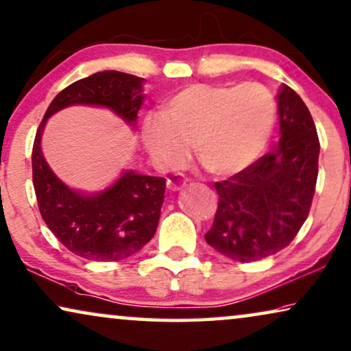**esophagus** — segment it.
<instances>
[{
    "label": "esophagus",
    "mask_w": 351,
    "mask_h": 351,
    "mask_svg": "<svg viewBox=\"0 0 351 351\" xmlns=\"http://www.w3.org/2000/svg\"><path fill=\"white\" fill-rule=\"evenodd\" d=\"M184 186H186V180L180 175H173L167 180V187H169V191H171V192H178Z\"/></svg>",
    "instance_id": "34e87169"
}]
</instances>
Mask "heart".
I'll list each match as a JSON object with an SVG mask.
<instances>
[{
	"instance_id": "b5f03b06",
	"label": "heart",
	"mask_w": 351,
	"mask_h": 351,
	"mask_svg": "<svg viewBox=\"0 0 351 351\" xmlns=\"http://www.w3.org/2000/svg\"><path fill=\"white\" fill-rule=\"evenodd\" d=\"M277 107L258 83L239 86L193 83L151 113L142 142L160 171H175L189 160L193 143L213 175L232 176L257 160L269 143Z\"/></svg>"
}]
</instances>
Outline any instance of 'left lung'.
I'll return each mask as SVG.
<instances>
[{"label": "left lung", "mask_w": 351, "mask_h": 351, "mask_svg": "<svg viewBox=\"0 0 351 351\" xmlns=\"http://www.w3.org/2000/svg\"><path fill=\"white\" fill-rule=\"evenodd\" d=\"M280 138L247 169L216 182L219 205L206 243L241 263L287 247L309 216L320 142L309 108L290 86L277 94Z\"/></svg>", "instance_id": "left-lung-1"}]
</instances>
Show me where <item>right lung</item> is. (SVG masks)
<instances>
[{
    "instance_id": "right-lung-1",
    "label": "right lung",
    "mask_w": 351,
    "mask_h": 351,
    "mask_svg": "<svg viewBox=\"0 0 351 351\" xmlns=\"http://www.w3.org/2000/svg\"><path fill=\"white\" fill-rule=\"evenodd\" d=\"M143 82L145 78L118 71L96 72L77 80L51 101L36 132L31 164L40 216L58 241L82 258L124 260L149 243L159 223L165 178L128 170L106 191L77 192L44 159V125L51 114L71 106L106 107L135 125L145 99Z\"/></svg>"
}]
</instances>
